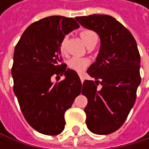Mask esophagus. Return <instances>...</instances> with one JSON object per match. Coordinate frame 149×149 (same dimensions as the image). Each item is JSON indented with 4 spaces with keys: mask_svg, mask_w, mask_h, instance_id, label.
<instances>
[{
    "mask_svg": "<svg viewBox=\"0 0 149 149\" xmlns=\"http://www.w3.org/2000/svg\"><path fill=\"white\" fill-rule=\"evenodd\" d=\"M79 78H80V80L83 82L84 79H85V76H84V74H79Z\"/></svg>",
    "mask_w": 149,
    "mask_h": 149,
    "instance_id": "obj_1",
    "label": "esophagus"
}]
</instances>
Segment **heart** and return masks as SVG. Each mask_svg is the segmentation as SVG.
<instances>
[{"label":"heart","instance_id":"obj_1","mask_svg":"<svg viewBox=\"0 0 149 149\" xmlns=\"http://www.w3.org/2000/svg\"><path fill=\"white\" fill-rule=\"evenodd\" d=\"M80 36L87 45L92 41V40H94L95 38H97L95 33L91 30L81 31ZM65 43H66V38L64 37L60 42V45H59V50L61 54L65 53ZM89 62H90L89 59L86 57H72L68 61V66L72 70H75L77 72H82L87 69Z\"/></svg>","mask_w":149,"mask_h":149}]
</instances>
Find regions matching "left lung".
Masks as SVG:
<instances>
[{"label": "left lung", "mask_w": 149, "mask_h": 149, "mask_svg": "<svg viewBox=\"0 0 149 149\" xmlns=\"http://www.w3.org/2000/svg\"><path fill=\"white\" fill-rule=\"evenodd\" d=\"M76 19L101 39L98 56L87 70L95 80L86 79L81 87L82 95L88 98L86 123L95 134H110L123 126L136 101L141 81L137 43L127 28L111 16L93 14Z\"/></svg>", "instance_id": "8db88e82"}]
</instances>
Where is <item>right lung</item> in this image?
Listing matches in <instances>:
<instances>
[{"mask_svg": "<svg viewBox=\"0 0 149 149\" xmlns=\"http://www.w3.org/2000/svg\"><path fill=\"white\" fill-rule=\"evenodd\" d=\"M79 26L72 18L47 17L28 26L14 50L13 91L27 123L45 135L64 130L65 112L81 92L79 75L66 69L59 50L65 35ZM62 75L64 80L52 82Z\"/></svg>", "mask_w": 149, "mask_h": 149, "instance_id": "add662e5", "label": "right lung"}]
</instances>
